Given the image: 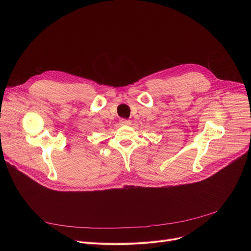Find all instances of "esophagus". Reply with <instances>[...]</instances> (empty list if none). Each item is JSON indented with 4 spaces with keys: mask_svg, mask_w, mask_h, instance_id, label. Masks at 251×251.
<instances>
[{
    "mask_svg": "<svg viewBox=\"0 0 251 251\" xmlns=\"http://www.w3.org/2000/svg\"><path fill=\"white\" fill-rule=\"evenodd\" d=\"M131 124V121L130 120H126V119H121L120 120V125L121 126H128Z\"/></svg>",
    "mask_w": 251,
    "mask_h": 251,
    "instance_id": "34e87169",
    "label": "esophagus"
}]
</instances>
